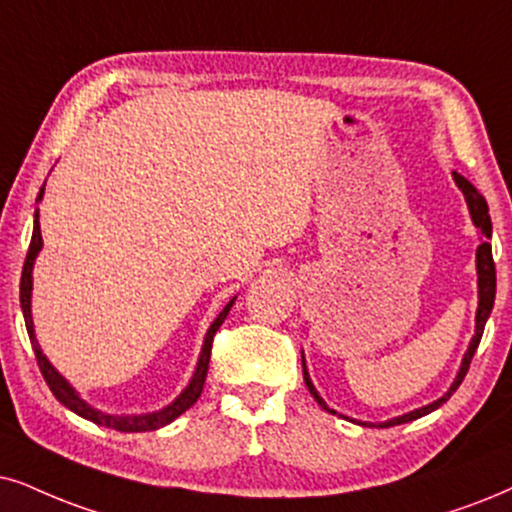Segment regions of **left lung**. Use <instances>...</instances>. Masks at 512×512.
I'll return each mask as SVG.
<instances>
[{"instance_id": "1", "label": "left lung", "mask_w": 512, "mask_h": 512, "mask_svg": "<svg viewBox=\"0 0 512 512\" xmlns=\"http://www.w3.org/2000/svg\"><path fill=\"white\" fill-rule=\"evenodd\" d=\"M454 179H456V184L461 186V191L465 193V200H468V208H470L472 222H475V226L482 231L484 236L491 238V217H489V205H487V200H484V198L480 196V193H477L475 186H472L470 181L465 179V177H461V174H458V172H454ZM477 276H480V307H477V331H475V338H472V342H470L468 352H465L463 366H461V371H458V378L454 380V385H451V390L446 392L442 399H437L435 404L423 406V409L406 413V416H399V418H394V420H387V423H383L385 428H390V425L409 423V420H416V418H420V416H425V413L439 409V406H442L444 401L449 399L451 394H454V392L458 390V385L463 383L465 373H468V368H470V361H472V357H475V352H477V345H480V340H482L484 323H487V319H489L491 307H494V297H496V264H494V257H491V245H489L487 241H484V243L480 245V248H477ZM302 373H304V383H307L309 392H312V397H314L316 401H319L321 409L335 413L333 409H328L326 401H323V399L319 397V392L314 390L312 380H309L307 368H304V361H302ZM361 425H366V423H361Z\"/></svg>"}]
</instances>
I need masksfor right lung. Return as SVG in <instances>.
<instances>
[{"mask_svg":"<svg viewBox=\"0 0 512 512\" xmlns=\"http://www.w3.org/2000/svg\"><path fill=\"white\" fill-rule=\"evenodd\" d=\"M44 193V186L40 191V198ZM37 217H40V212H35V229H32V241H30V248H28V255H25V262H23V274H21V307H23V316H25V328H28V335H30V342H32V349H35V359H37V366H40V371L44 375V380H47L49 390L54 392V397L61 401L63 406L70 411H75L77 416L92 420L96 425H106V428H113V430H120V432H148V430H158L163 428V425L172 423L174 418H179L181 413L186 409H191L193 404H196L200 392H203V385H205V375H208V366H210V352H212V340H215V333L219 331V326H222L226 314H229L231 300L226 307L222 309V314L217 316L215 323L210 326L208 335H205V345H203V352H200V359H198V368L196 373H193L189 387H186L184 392L179 394L177 399L172 401L170 406H165L163 411H155V413H146V416H108V413H101L92 409L89 404H84V401L77 397V392L70 387L66 380L61 378L54 371V366L49 364L47 357L42 354L40 345H37L35 340V331H32V316H30V290H32V264H35V257L37 252L42 248V231H40V222H37Z\"/></svg>","mask_w":512,"mask_h":512,"instance_id":"add662e5","label":"right lung"}]
</instances>
